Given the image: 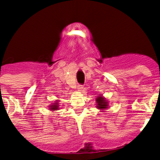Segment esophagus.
<instances>
[{
    "label": "esophagus",
    "instance_id": "34e87169",
    "mask_svg": "<svg viewBox=\"0 0 160 160\" xmlns=\"http://www.w3.org/2000/svg\"><path fill=\"white\" fill-rule=\"evenodd\" d=\"M77 88H78V90H80V91H83V89H84V88H83V85H81V84H79L78 86H77Z\"/></svg>",
    "mask_w": 160,
    "mask_h": 160
}]
</instances>
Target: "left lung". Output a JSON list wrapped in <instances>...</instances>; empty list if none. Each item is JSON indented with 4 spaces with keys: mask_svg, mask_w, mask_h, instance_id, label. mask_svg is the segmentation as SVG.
Here are the masks:
<instances>
[{
    "mask_svg": "<svg viewBox=\"0 0 160 160\" xmlns=\"http://www.w3.org/2000/svg\"><path fill=\"white\" fill-rule=\"evenodd\" d=\"M97 103H98V108L99 109H105L108 107V102L105 100V98H102V97H98L96 99Z\"/></svg>",
    "mask_w": 160,
    "mask_h": 160,
    "instance_id": "left-lung-1",
    "label": "left lung"
}]
</instances>
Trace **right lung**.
<instances>
[{
    "label": "right lung",
    "mask_w": 160,
    "mask_h": 160,
    "mask_svg": "<svg viewBox=\"0 0 160 160\" xmlns=\"http://www.w3.org/2000/svg\"><path fill=\"white\" fill-rule=\"evenodd\" d=\"M59 106H58V103H56V104H54V105H51V110H52V111H55V110H57L58 108H59Z\"/></svg>",
    "instance_id": "right-lung-1"
}]
</instances>
